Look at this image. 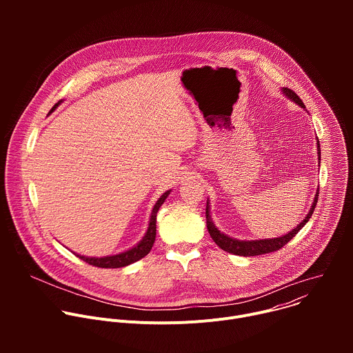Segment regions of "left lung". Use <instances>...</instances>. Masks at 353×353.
Here are the masks:
<instances>
[{
    "instance_id": "obj_1",
    "label": "left lung",
    "mask_w": 353,
    "mask_h": 353,
    "mask_svg": "<svg viewBox=\"0 0 353 353\" xmlns=\"http://www.w3.org/2000/svg\"><path fill=\"white\" fill-rule=\"evenodd\" d=\"M282 92L285 93V96H288V99L293 100V102L296 105H299L300 108H305L303 102H301L300 97L290 89L288 88H282ZM317 155H319V161L320 157H321V152H320V142L317 139ZM320 166V163H319ZM317 198H319V188H317V192H316V196H314V201H313V205L310 208V211L307 212L306 218L301 221L293 230H290L289 233L281 236V237H274V239H263V240H237V239H233L228 234H225L223 232H221L215 223L212 222V218H211V212H210V203L207 201V228H208V232L212 237V240L225 251H228V253L230 254H236V256H243V257H253V256H261V254H267V253H272V251H276L279 248H282L288 241H290L299 232L300 229L303 228L309 219L312 218L313 212H314V208H316V204H317Z\"/></svg>"
}]
</instances>
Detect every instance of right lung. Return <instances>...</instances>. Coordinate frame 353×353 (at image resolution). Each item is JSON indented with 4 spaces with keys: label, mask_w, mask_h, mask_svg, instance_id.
<instances>
[{
    "label": "right lung",
    "mask_w": 353,
    "mask_h": 353,
    "mask_svg": "<svg viewBox=\"0 0 353 353\" xmlns=\"http://www.w3.org/2000/svg\"><path fill=\"white\" fill-rule=\"evenodd\" d=\"M61 102L56 103V106L52 109V112L60 105ZM50 112V113H52ZM172 190H168L166 192H163L161 195V198L157 201V204L152 208V212H150V218H149V225H148V230L145 233V236L142 237V240L135 244L132 248L123 251V253L114 254V256H106V257H86V256H81V254H75L77 257H79L81 260H83L85 263L99 267V268H121V267H127L141 259H143L150 248H152L154 243H155V237H157V214L159 211V208L162 207V204L165 203V199L169 196Z\"/></svg>",
    "instance_id": "right-lung-1"
}]
</instances>
